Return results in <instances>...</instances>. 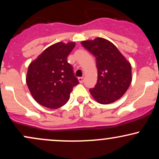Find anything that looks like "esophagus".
Returning a JSON list of instances; mask_svg holds the SVG:
<instances>
[{
    "mask_svg": "<svg viewBox=\"0 0 159 159\" xmlns=\"http://www.w3.org/2000/svg\"><path fill=\"white\" fill-rule=\"evenodd\" d=\"M78 81H79L80 83H83V82L84 81V77L78 78Z\"/></svg>",
    "mask_w": 159,
    "mask_h": 159,
    "instance_id": "1",
    "label": "esophagus"
}]
</instances>
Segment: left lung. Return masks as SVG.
Instances as JSON below:
<instances>
[{
  "mask_svg": "<svg viewBox=\"0 0 159 159\" xmlns=\"http://www.w3.org/2000/svg\"><path fill=\"white\" fill-rule=\"evenodd\" d=\"M84 48L96 57L97 83L90 93L102 105L114 102L125 94L132 82V66L115 45L104 38L85 40Z\"/></svg>",
  "mask_w": 159,
  "mask_h": 159,
  "instance_id": "8db88e82",
  "label": "left lung"
}]
</instances>
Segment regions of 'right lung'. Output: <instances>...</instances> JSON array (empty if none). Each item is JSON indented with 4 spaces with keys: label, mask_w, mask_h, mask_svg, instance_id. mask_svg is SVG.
Instances as JSON below:
<instances>
[{
    "label": "right lung",
    "mask_w": 159,
    "mask_h": 159,
    "mask_svg": "<svg viewBox=\"0 0 159 159\" xmlns=\"http://www.w3.org/2000/svg\"><path fill=\"white\" fill-rule=\"evenodd\" d=\"M75 43H57L45 49L30 63L26 82L33 98L39 105L59 108L68 102L72 88L78 84L67 57Z\"/></svg>",
    "instance_id": "obj_1"
}]
</instances>
